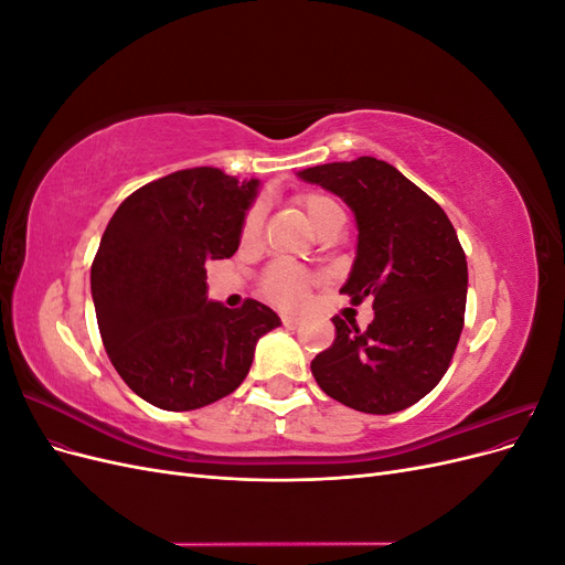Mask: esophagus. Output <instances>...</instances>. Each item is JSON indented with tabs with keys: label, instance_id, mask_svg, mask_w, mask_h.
Returning <instances> with one entry per match:
<instances>
[{
	"label": "esophagus",
	"instance_id": "esophagus-1",
	"mask_svg": "<svg viewBox=\"0 0 565 565\" xmlns=\"http://www.w3.org/2000/svg\"><path fill=\"white\" fill-rule=\"evenodd\" d=\"M301 322H303V320H301L299 316H287V313L282 316V324H285L287 330H297V328H301Z\"/></svg>",
	"mask_w": 565,
	"mask_h": 565
}]
</instances>
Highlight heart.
Returning a JSON list of instances; mask_svg holds the SVG:
<instances>
[{"label":"heart","instance_id":"b5f03b06","mask_svg":"<svg viewBox=\"0 0 565 565\" xmlns=\"http://www.w3.org/2000/svg\"><path fill=\"white\" fill-rule=\"evenodd\" d=\"M299 207L303 210L309 224L313 226V231L318 233L322 226H328L330 221L334 218H344V210L341 204L324 193H303L297 198ZM259 224H262V214L259 210H252L245 216L243 224V243H252L256 233H259ZM309 287H311V278L306 276L303 270L295 268V266H285L278 264L273 266L266 278H264V292L268 299H273L280 306H297L301 303L306 297H309Z\"/></svg>","mask_w":565,"mask_h":565}]
</instances>
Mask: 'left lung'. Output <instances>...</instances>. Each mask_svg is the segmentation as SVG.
Listing matches in <instances>:
<instances>
[{
    "label": "left lung",
    "mask_w": 565,
    "mask_h": 565,
    "mask_svg": "<svg viewBox=\"0 0 565 565\" xmlns=\"http://www.w3.org/2000/svg\"><path fill=\"white\" fill-rule=\"evenodd\" d=\"M297 177L351 207L358 243L341 292L353 303L374 301L367 330L332 318L337 339L313 358V377L358 413H401L422 401L452 361L465 328V249L446 212L384 160L318 164Z\"/></svg>",
    "instance_id": "obj_1"
}]
</instances>
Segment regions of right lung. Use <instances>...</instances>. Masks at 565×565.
<instances>
[{
  "mask_svg": "<svg viewBox=\"0 0 565 565\" xmlns=\"http://www.w3.org/2000/svg\"><path fill=\"white\" fill-rule=\"evenodd\" d=\"M259 179L181 169L131 193L100 237L92 297L100 339L125 384L160 409L185 413L243 384L254 349L280 318L262 301L207 299L204 264L241 245Z\"/></svg>",
  "mask_w": 565,
  "mask_h": 565,
  "instance_id": "right-lung-1",
  "label": "right lung"
}]
</instances>
